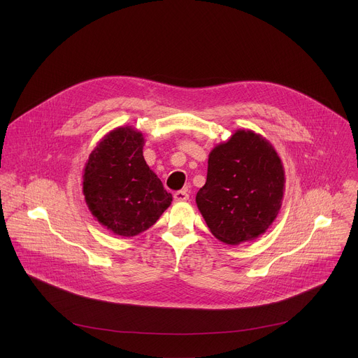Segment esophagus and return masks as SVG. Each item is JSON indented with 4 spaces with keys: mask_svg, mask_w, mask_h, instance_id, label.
<instances>
[{
    "mask_svg": "<svg viewBox=\"0 0 358 358\" xmlns=\"http://www.w3.org/2000/svg\"><path fill=\"white\" fill-rule=\"evenodd\" d=\"M188 192L185 189H180L177 192H174V199L176 201H187L188 199Z\"/></svg>",
    "mask_w": 358,
    "mask_h": 358,
    "instance_id": "34e87169",
    "label": "esophagus"
}]
</instances>
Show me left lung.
Here are the masks:
<instances>
[{"instance_id": "obj_1", "label": "left lung", "mask_w": 358, "mask_h": 358, "mask_svg": "<svg viewBox=\"0 0 358 358\" xmlns=\"http://www.w3.org/2000/svg\"><path fill=\"white\" fill-rule=\"evenodd\" d=\"M285 170L273 145L239 129L208 156L207 181L195 201L211 234L227 245L253 241L278 217Z\"/></svg>"}]
</instances>
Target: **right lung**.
Masks as SVG:
<instances>
[{"label":"right lung","mask_w":358,"mask_h":358,"mask_svg":"<svg viewBox=\"0 0 358 358\" xmlns=\"http://www.w3.org/2000/svg\"><path fill=\"white\" fill-rule=\"evenodd\" d=\"M144 137L131 126L116 127L90 152L83 170V195L92 215L120 236L155 225L173 195L143 157Z\"/></svg>","instance_id":"1"}]
</instances>
